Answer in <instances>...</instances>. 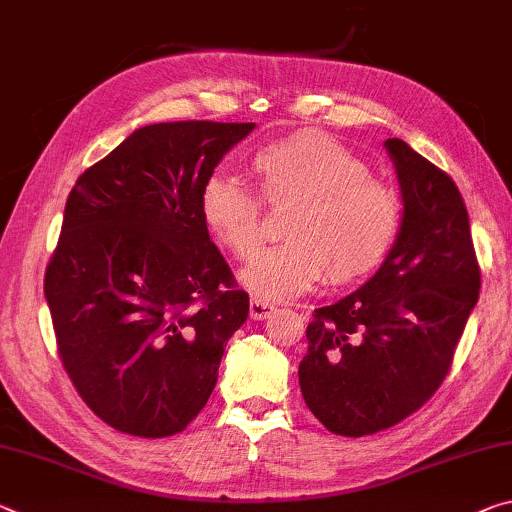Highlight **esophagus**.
<instances>
[{
  "label": "esophagus",
  "instance_id": "34e87169",
  "mask_svg": "<svg viewBox=\"0 0 512 512\" xmlns=\"http://www.w3.org/2000/svg\"><path fill=\"white\" fill-rule=\"evenodd\" d=\"M275 310H278V307L271 305V303H266V300H262V298L250 300V319H255V321L271 319V316L275 314Z\"/></svg>",
  "mask_w": 512,
  "mask_h": 512
}]
</instances>
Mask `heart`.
<instances>
[{
	"instance_id": "1",
	"label": "heart",
	"mask_w": 512,
	"mask_h": 512,
	"mask_svg": "<svg viewBox=\"0 0 512 512\" xmlns=\"http://www.w3.org/2000/svg\"><path fill=\"white\" fill-rule=\"evenodd\" d=\"M253 177L266 207H287V243L269 248L241 273L266 300H285L330 285H353L378 271L401 232L396 189L369 175L364 161L319 129H298L264 145ZM200 218L234 259H250L262 243L264 209L246 186L212 175L200 189Z\"/></svg>"
}]
</instances>
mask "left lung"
<instances>
[{
  "instance_id": "obj_1",
  "label": "left lung",
  "mask_w": 512,
  "mask_h": 512,
  "mask_svg": "<svg viewBox=\"0 0 512 512\" xmlns=\"http://www.w3.org/2000/svg\"><path fill=\"white\" fill-rule=\"evenodd\" d=\"M385 148L403 196L399 239L369 282L314 310L298 367L307 408L344 437L392 428L431 399L481 289L456 182L401 139Z\"/></svg>"
}]
</instances>
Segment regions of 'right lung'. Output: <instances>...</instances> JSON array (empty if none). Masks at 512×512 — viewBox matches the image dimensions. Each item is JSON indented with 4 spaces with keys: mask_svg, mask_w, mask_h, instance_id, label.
<instances>
[{
    "mask_svg": "<svg viewBox=\"0 0 512 512\" xmlns=\"http://www.w3.org/2000/svg\"><path fill=\"white\" fill-rule=\"evenodd\" d=\"M255 123L136 129L79 175L45 271L63 369L104 424L184 431L214 392L227 339L248 319L200 218V189Z\"/></svg>",
    "mask_w": 512,
    "mask_h": 512,
    "instance_id": "add662e5",
    "label": "right lung"
}]
</instances>
